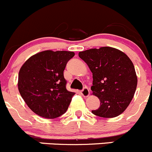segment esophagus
Wrapping results in <instances>:
<instances>
[{"instance_id":"1","label":"esophagus","mask_w":152,"mask_h":152,"mask_svg":"<svg viewBox=\"0 0 152 152\" xmlns=\"http://www.w3.org/2000/svg\"><path fill=\"white\" fill-rule=\"evenodd\" d=\"M80 93L84 97H88V96L90 95V90H89V89L87 87H84L83 90H81Z\"/></svg>"}]
</instances>
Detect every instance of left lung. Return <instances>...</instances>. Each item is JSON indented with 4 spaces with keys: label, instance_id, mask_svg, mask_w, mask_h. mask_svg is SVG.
Masks as SVG:
<instances>
[{
    "label": "left lung",
    "instance_id": "1",
    "mask_svg": "<svg viewBox=\"0 0 152 152\" xmlns=\"http://www.w3.org/2000/svg\"><path fill=\"white\" fill-rule=\"evenodd\" d=\"M79 56L93 73L91 90L101 102L92 113L102 118L117 117L124 113L134 97L137 84L131 59L111 47L89 49L79 52Z\"/></svg>",
    "mask_w": 152,
    "mask_h": 152
}]
</instances>
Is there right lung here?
<instances>
[{
    "instance_id": "right-lung-1",
    "label": "right lung",
    "mask_w": 152,
    "mask_h": 152,
    "mask_svg": "<svg viewBox=\"0 0 152 152\" xmlns=\"http://www.w3.org/2000/svg\"><path fill=\"white\" fill-rule=\"evenodd\" d=\"M74 55L66 50H44L31 56L21 67L18 90L37 115L53 119L67 111L75 93L66 89L63 71Z\"/></svg>"
}]
</instances>
